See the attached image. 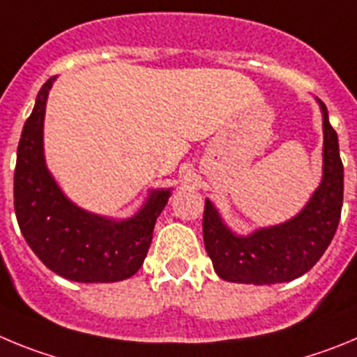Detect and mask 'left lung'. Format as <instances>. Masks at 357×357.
Listing matches in <instances>:
<instances>
[{"instance_id": "obj_1", "label": "left lung", "mask_w": 357, "mask_h": 357, "mask_svg": "<svg viewBox=\"0 0 357 357\" xmlns=\"http://www.w3.org/2000/svg\"><path fill=\"white\" fill-rule=\"evenodd\" d=\"M324 176L301 213L279 226L263 227L247 236L234 234L206 199L202 236L218 275L231 282L275 284L306 274L322 258L342 215L343 163L338 135L322 101Z\"/></svg>"}]
</instances>
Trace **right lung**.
Instances as JSON below:
<instances>
[{
	"label": "right lung",
	"instance_id": "obj_1",
	"mask_svg": "<svg viewBox=\"0 0 357 357\" xmlns=\"http://www.w3.org/2000/svg\"><path fill=\"white\" fill-rule=\"evenodd\" d=\"M53 82L50 78L38 91L17 146L14 206L19 227L54 274L78 282L123 281L142 266L171 190L151 192L146 204L126 220L99 217L70 202L44 160V112Z\"/></svg>",
	"mask_w": 357,
	"mask_h": 357
}]
</instances>
